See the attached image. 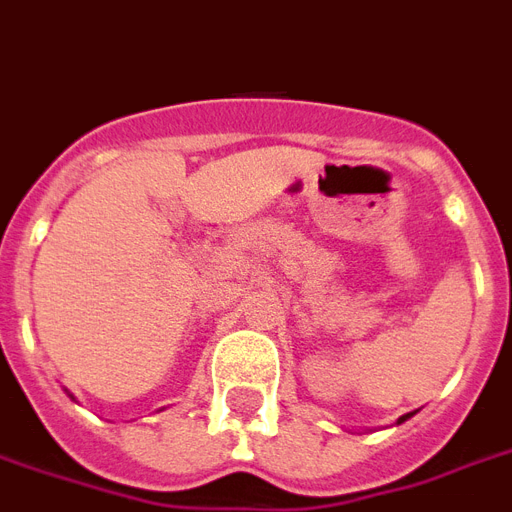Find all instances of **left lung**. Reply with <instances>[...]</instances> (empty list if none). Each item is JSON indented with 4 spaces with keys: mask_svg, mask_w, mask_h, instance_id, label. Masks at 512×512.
Wrapping results in <instances>:
<instances>
[{
    "mask_svg": "<svg viewBox=\"0 0 512 512\" xmlns=\"http://www.w3.org/2000/svg\"><path fill=\"white\" fill-rule=\"evenodd\" d=\"M410 415H415V413H407V415H402V418H400V421H397V423H405L407 418H410Z\"/></svg>",
    "mask_w": 512,
    "mask_h": 512,
    "instance_id": "1",
    "label": "left lung"
}]
</instances>
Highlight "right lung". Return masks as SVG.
<instances>
[{"mask_svg":"<svg viewBox=\"0 0 512 512\" xmlns=\"http://www.w3.org/2000/svg\"><path fill=\"white\" fill-rule=\"evenodd\" d=\"M70 394V392H68ZM70 397H73V394H70ZM73 400H76V397H73Z\"/></svg>","mask_w":512,"mask_h":512,"instance_id":"obj_1","label":"right lung"}]
</instances>
